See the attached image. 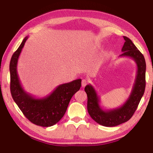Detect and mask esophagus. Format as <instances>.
<instances>
[{"label": "esophagus", "mask_w": 153, "mask_h": 153, "mask_svg": "<svg viewBox=\"0 0 153 153\" xmlns=\"http://www.w3.org/2000/svg\"><path fill=\"white\" fill-rule=\"evenodd\" d=\"M87 84V81L86 79H82V87L84 88L86 86V85Z\"/></svg>", "instance_id": "obj_1"}]
</instances>
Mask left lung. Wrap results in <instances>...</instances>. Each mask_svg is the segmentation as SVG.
Returning <instances> with one entry per match:
<instances>
[{
  "label": "left lung",
  "mask_w": 153,
  "mask_h": 153,
  "mask_svg": "<svg viewBox=\"0 0 153 153\" xmlns=\"http://www.w3.org/2000/svg\"><path fill=\"white\" fill-rule=\"evenodd\" d=\"M125 43L121 49L120 56H128L135 61L137 65L136 79L129 97L121 107L113 109L105 110L100 105V98L91 84L85 87L88 97L87 108L89 115L96 122L106 127H114L126 122L130 119L138 107L146 86V62L140 52L129 38L123 36Z\"/></svg>",
  "instance_id": "8db88e82"
}]
</instances>
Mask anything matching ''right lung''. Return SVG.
<instances>
[{"label":"right lung","mask_w":153,"mask_h":153,"mask_svg":"<svg viewBox=\"0 0 153 153\" xmlns=\"http://www.w3.org/2000/svg\"><path fill=\"white\" fill-rule=\"evenodd\" d=\"M28 38L23 40L10 61V88L14 101L25 117L37 126L50 127L63 117L69 101L81 87V79L58 86L50 94L43 98H36L23 88L17 74V63L21 52Z\"/></svg>","instance_id":"obj_1"}]
</instances>
